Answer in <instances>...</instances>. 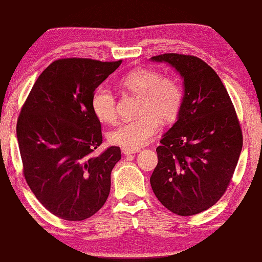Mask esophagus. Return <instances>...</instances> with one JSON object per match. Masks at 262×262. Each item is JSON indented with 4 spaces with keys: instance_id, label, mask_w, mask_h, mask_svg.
I'll return each instance as SVG.
<instances>
[{
    "instance_id": "obj_1",
    "label": "esophagus",
    "mask_w": 262,
    "mask_h": 262,
    "mask_svg": "<svg viewBox=\"0 0 262 262\" xmlns=\"http://www.w3.org/2000/svg\"><path fill=\"white\" fill-rule=\"evenodd\" d=\"M137 152V150H130V149H126V148H122V154L125 155V156H129L132 154H135Z\"/></svg>"
}]
</instances>
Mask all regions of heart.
<instances>
[{"mask_svg":"<svg viewBox=\"0 0 262 262\" xmlns=\"http://www.w3.org/2000/svg\"><path fill=\"white\" fill-rule=\"evenodd\" d=\"M120 84L126 91L140 97L137 113L141 115L111 130L108 141L118 147L139 150L158 132L159 119L167 122L178 117L184 104V90L178 79L162 76L157 70L149 68L133 70L122 77ZM91 105L101 122L117 120V99L108 89H97Z\"/></svg>","mask_w":262,"mask_h":262,"instance_id":"heart-1","label":"heart"}]
</instances>
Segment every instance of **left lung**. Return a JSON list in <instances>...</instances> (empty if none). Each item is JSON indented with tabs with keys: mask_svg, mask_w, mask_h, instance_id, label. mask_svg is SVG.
Returning a JSON list of instances; mask_svg holds the SVG:
<instances>
[{
	"mask_svg": "<svg viewBox=\"0 0 262 262\" xmlns=\"http://www.w3.org/2000/svg\"><path fill=\"white\" fill-rule=\"evenodd\" d=\"M184 78L178 120L157 147L158 164L150 184L168 210L180 216L209 209L223 196L243 148V133L227 89L210 66L193 55L165 53Z\"/></svg>",
	"mask_w": 262,
	"mask_h": 262,
	"instance_id": "obj_1",
	"label": "left lung"
}]
</instances>
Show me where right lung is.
Listing matches in <instances>:
<instances>
[{
	"instance_id": "add662e5",
	"label": "right lung",
	"mask_w": 262,
	"mask_h": 262,
	"mask_svg": "<svg viewBox=\"0 0 262 262\" xmlns=\"http://www.w3.org/2000/svg\"><path fill=\"white\" fill-rule=\"evenodd\" d=\"M121 60L59 59L35 81L17 120L23 174L39 202L66 221L95 215L107 200L119 147L99 156L101 125L92 96Z\"/></svg>"
}]
</instances>
